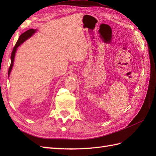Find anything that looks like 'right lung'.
<instances>
[{
    "mask_svg": "<svg viewBox=\"0 0 156 156\" xmlns=\"http://www.w3.org/2000/svg\"><path fill=\"white\" fill-rule=\"evenodd\" d=\"M36 30L35 29H29V30L26 31L25 33H23L21 35L19 36V38L18 39V41H16L15 45L14 46V48L12 49V51L11 53V66H10V67L9 68V72H8V75L10 74V73H11V71L12 69V67L13 66V62H14V58H15V53L16 51V49L19 47V46L21 45V44H23V42H24L25 40H27L28 38H29L31 37V36L34 34V33L35 32Z\"/></svg>",
    "mask_w": 156,
    "mask_h": 156,
    "instance_id": "obj_1",
    "label": "right lung"
}]
</instances>
